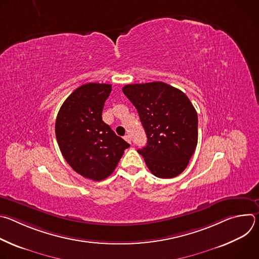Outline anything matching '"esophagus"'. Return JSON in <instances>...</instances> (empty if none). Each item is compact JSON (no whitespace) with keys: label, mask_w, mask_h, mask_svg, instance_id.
I'll list each match as a JSON object with an SVG mask.
<instances>
[{"label":"esophagus","mask_w":259,"mask_h":259,"mask_svg":"<svg viewBox=\"0 0 259 259\" xmlns=\"http://www.w3.org/2000/svg\"><path fill=\"white\" fill-rule=\"evenodd\" d=\"M124 138H125V140H126L127 142L131 143V137H130V135H125V136H124Z\"/></svg>","instance_id":"obj_1"}]
</instances>
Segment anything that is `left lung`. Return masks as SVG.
Segmentation results:
<instances>
[{
	"label": "left lung",
	"instance_id": "left-lung-1",
	"mask_svg": "<svg viewBox=\"0 0 259 259\" xmlns=\"http://www.w3.org/2000/svg\"><path fill=\"white\" fill-rule=\"evenodd\" d=\"M122 90L146 133L147 143L137 152L147 168L160 178L179 175L198 143V115L189 97L163 82L129 84Z\"/></svg>",
	"mask_w": 259,
	"mask_h": 259
}]
</instances>
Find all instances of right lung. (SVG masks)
<instances>
[{
    "label": "right lung",
    "mask_w": 259,
    "mask_h": 259,
    "mask_svg": "<svg viewBox=\"0 0 259 259\" xmlns=\"http://www.w3.org/2000/svg\"><path fill=\"white\" fill-rule=\"evenodd\" d=\"M112 85L88 83L73 91L61 105L55 123L59 149L80 175L103 180L116 169L130 146L102 121Z\"/></svg>",
    "instance_id": "obj_1"
}]
</instances>
